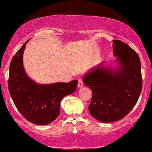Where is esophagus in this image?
Wrapping results in <instances>:
<instances>
[{
  "label": "esophagus",
  "mask_w": 152,
  "mask_h": 152,
  "mask_svg": "<svg viewBox=\"0 0 152 152\" xmlns=\"http://www.w3.org/2000/svg\"><path fill=\"white\" fill-rule=\"evenodd\" d=\"M77 86H78V87H82L83 86V80L82 78H79V79H78Z\"/></svg>",
  "instance_id": "obj_1"
}]
</instances>
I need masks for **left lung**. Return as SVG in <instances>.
Segmentation results:
<instances>
[{
    "label": "left lung",
    "mask_w": 152,
    "mask_h": 152,
    "mask_svg": "<svg viewBox=\"0 0 152 152\" xmlns=\"http://www.w3.org/2000/svg\"><path fill=\"white\" fill-rule=\"evenodd\" d=\"M112 42L114 55L118 56L121 66L119 69L112 71L111 68L97 67L83 78L92 92L89 112L102 122L124 118L137 104L142 90L138 54L122 41Z\"/></svg>",
    "instance_id": "obj_1"
}]
</instances>
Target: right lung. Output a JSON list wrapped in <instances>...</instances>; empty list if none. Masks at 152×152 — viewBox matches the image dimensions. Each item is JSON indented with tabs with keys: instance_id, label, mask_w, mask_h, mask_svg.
Wrapping results in <instances>:
<instances>
[{
	"instance_id": "1",
	"label": "right lung",
	"mask_w": 152,
	"mask_h": 152,
	"mask_svg": "<svg viewBox=\"0 0 152 152\" xmlns=\"http://www.w3.org/2000/svg\"><path fill=\"white\" fill-rule=\"evenodd\" d=\"M28 41L14 55L10 62L8 90L16 108L27 120L45 125L58 117L62 98L76 90L77 80L37 85L30 80L23 65V52Z\"/></svg>"
}]
</instances>
